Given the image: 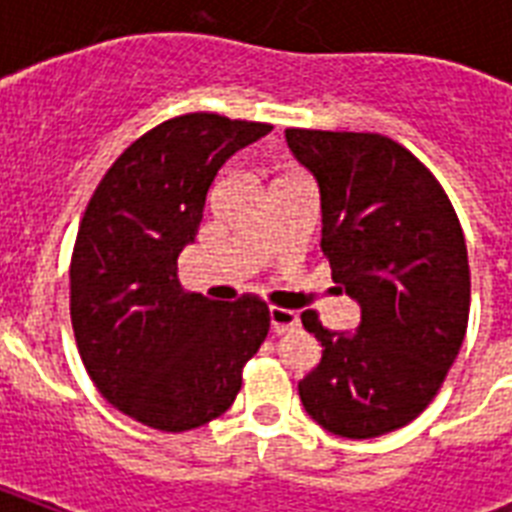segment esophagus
I'll return each instance as SVG.
<instances>
[{"mask_svg":"<svg viewBox=\"0 0 512 512\" xmlns=\"http://www.w3.org/2000/svg\"><path fill=\"white\" fill-rule=\"evenodd\" d=\"M297 324H300L297 311H287V308H276V305H271V329L276 335H284L289 329H295Z\"/></svg>","mask_w":512,"mask_h":512,"instance_id":"obj_1","label":"esophagus"}]
</instances>
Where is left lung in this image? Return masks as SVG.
<instances>
[{
  "instance_id": "obj_1",
  "label": "left lung",
  "mask_w": 512,
  "mask_h": 512,
  "mask_svg": "<svg viewBox=\"0 0 512 512\" xmlns=\"http://www.w3.org/2000/svg\"><path fill=\"white\" fill-rule=\"evenodd\" d=\"M287 146L319 183L332 279L361 308L356 335L300 316L324 348L300 401L335 436H385L436 398L465 340L462 225L433 172L385 135L292 127Z\"/></svg>"
}]
</instances>
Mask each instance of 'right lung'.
<instances>
[{
  "instance_id": "right-lung-1",
  "label": "right lung",
  "mask_w": 512,
  "mask_h": 512,
  "mask_svg": "<svg viewBox=\"0 0 512 512\" xmlns=\"http://www.w3.org/2000/svg\"><path fill=\"white\" fill-rule=\"evenodd\" d=\"M271 130L204 111L167 119L111 164L84 209L71 255L79 356L108 404L148 428L220 417L271 329L260 297L215 303L177 279L217 170Z\"/></svg>"
}]
</instances>
